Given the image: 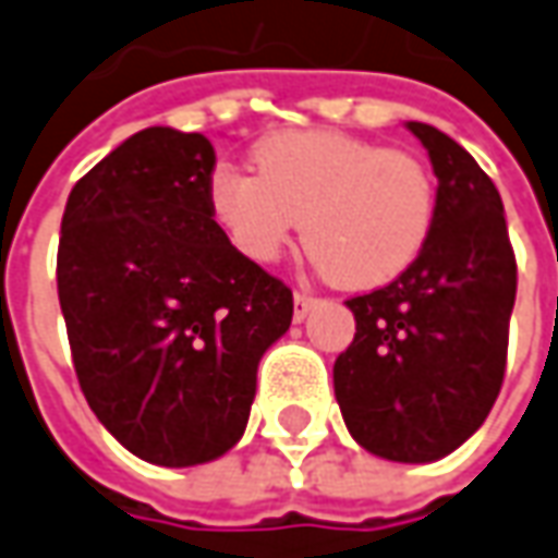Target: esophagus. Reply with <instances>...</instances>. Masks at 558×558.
Instances as JSON below:
<instances>
[{"label":"esophagus","mask_w":558,"mask_h":558,"mask_svg":"<svg viewBox=\"0 0 558 558\" xmlns=\"http://www.w3.org/2000/svg\"><path fill=\"white\" fill-rule=\"evenodd\" d=\"M316 304V298L313 294H306V291H294V319L301 323L306 319V313H310V306Z\"/></svg>","instance_id":"1"}]
</instances>
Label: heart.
Wrapping results in <instances>:
<instances>
[{
	"label": "heart",
	"instance_id": "obj_1",
	"mask_svg": "<svg viewBox=\"0 0 558 558\" xmlns=\"http://www.w3.org/2000/svg\"><path fill=\"white\" fill-rule=\"evenodd\" d=\"M257 174L218 168L208 208L252 260H272L301 230L316 267L343 288L409 270L436 220V181L405 149L347 131H276L252 149Z\"/></svg>",
	"mask_w": 558,
	"mask_h": 558
}]
</instances>
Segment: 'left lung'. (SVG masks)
Segmentation results:
<instances>
[{
  "label": "left lung",
  "mask_w": 558,
  "mask_h": 558,
  "mask_svg": "<svg viewBox=\"0 0 558 558\" xmlns=\"http://www.w3.org/2000/svg\"><path fill=\"white\" fill-rule=\"evenodd\" d=\"M409 129L439 178L433 233L390 286L347 301L356 338L335 362V396L365 451L429 463L466 442L500 392L515 254L476 159L433 125Z\"/></svg>",
  "instance_id": "left-lung-1"
}]
</instances>
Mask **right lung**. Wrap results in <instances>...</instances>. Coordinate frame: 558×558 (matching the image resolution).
Wrapping results in <instances>:
<instances>
[{
  "label": "right lung",
  "instance_id": "obj_1",
  "mask_svg": "<svg viewBox=\"0 0 558 558\" xmlns=\"http://www.w3.org/2000/svg\"><path fill=\"white\" fill-rule=\"evenodd\" d=\"M205 134L144 129L73 186L58 298L97 421L159 466L220 458L245 433L257 362L291 325V288L211 218Z\"/></svg>",
  "mask_w": 558,
  "mask_h": 558
}]
</instances>
